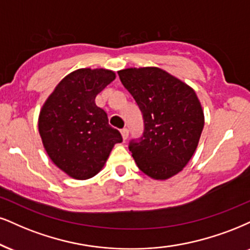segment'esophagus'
<instances>
[{"instance_id":"obj_1","label":"esophagus","mask_w":250,"mask_h":250,"mask_svg":"<svg viewBox=\"0 0 250 250\" xmlns=\"http://www.w3.org/2000/svg\"><path fill=\"white\" fill-rule=\"evenodd\" d=\"M120 133H122L123 139H124V140L127 139V137H128V130H127V128H123V130H120Z\"/></svg>"}]
</instances>
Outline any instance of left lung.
I'll return each instance as SVG.
<instances>
[{
	"instance_id": "obj_1",
	"label": "left lung",
	"mask_w": 250,
	"mask_h": 250,
	"mask_svg": "<svg viewBox=\"0 0 250 250\" xmlns=\"http://www.w3.org/2000/svg\"><path fill=\"white\" fill-rule=\"evenodd\" d=\"M123 85L143 113L145 130L131 140L139 169L154 180H168L183 170L198 146L204 111L195 90L158 67L118 72Z\"/></svg>"
}]
</instances>
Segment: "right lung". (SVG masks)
<instances>
[{
	"instance_id": "1",
	"label": "right lung",
	"mask_w": 250,
	"mask_h": 250,
	"mask_svg": "<svg viewBox=\"0 0 250 250\" xmlns=\"http://www.w3.org/2000/svg\"><path fill=\"white\" fill-rule=\"evenodd\" d=\"M116 79L104 68H81L63 78L39 113L38 127L52 162L75 180L102 170L123 138L109 125L106 112L95 103L97 94Z\"/></svg>"
}]
</instances>
